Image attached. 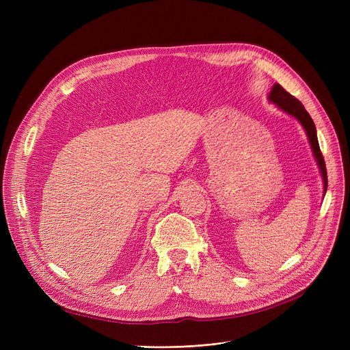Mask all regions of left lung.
Listing matches in <instances>:
<instances>
[{
	"mask_svg": "<svg viewBox=\"0 0 350 350\" xmlns=\"http://www.w3.org/2000/svg\"><path fill=\"white\" fill-rule=\"evenodd\" d=\"M269 100L273 102L275 105H278V107L285 110L286 113L292 115L293 118H297L302 123L304 129L306 131V135L309 137V143L312 146V150H314V154L317 157L318 165H319V169H321L322 177H323V185H325V187H323L325 190L323 191L326 193V189H327L326 165H325V160H323L322 152L319 149V142H318L317 127H315L314 120H312V118L309 116V113L305 110L304 105L295 96H292L291 94H288V92L280 83H275L272 86L271 94H269Z\"/></svg>",
	"mask_w": 350,
	"mask_h": 350,
	"instance_id": "1",
	"label": "left lung"
}]
</instances>
